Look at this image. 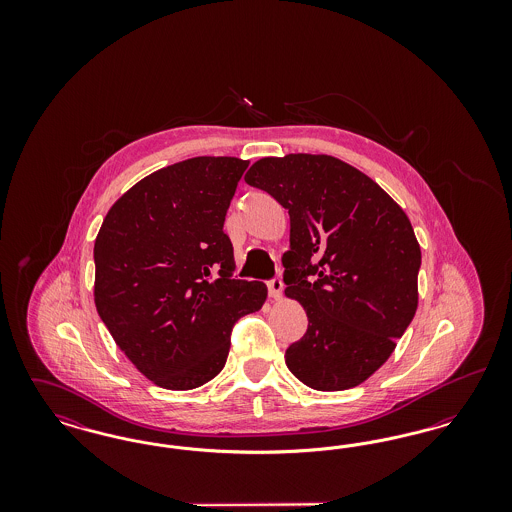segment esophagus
<instances>
[{
    "instance_id": "34e87169",
    "label": "esophagus",
    "mask_w": 512,
    "mask_h": 512,
    "mask_svg": "<svg viewBox=\"0 0 512 512\" xmlns=\"http://www.w3.org/2000/svg\"><path fill=\"white\" fill-rule=\"evenodd\" d=\"M268 295L270 297H274V299H280V295H282V290H284V282H282V278L280 276H274V278H270L267 282Z\"/></svg>"
}]
</instances>
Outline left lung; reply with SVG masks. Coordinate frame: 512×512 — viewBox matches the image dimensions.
<instances>
[{"label": "left lung", "instance_id": "obj_1", "mask_svg": "<svg viewBox=\"0 0 512 512\" xmlns=\"http://www.w3.org/2000/svg\"><path fill=\"white\" fill-rule=\"evenodd\" d=\"M245 182L290 215L284 284L309 326L286 349V365L313 390L359 386L416 313L422 257L411 220L374 180L330 155L265 157Z\"/></svg>", "mask_w": 512, "mask_h": 512}]
</instances>
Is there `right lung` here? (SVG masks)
I'll return each mask as SVG.
<instances>
[{
    "instance_id": "1",
    "label": "right lung",
    "mask_w": 512,
    "mask_h": 512,
    "mask_svg": "<svg viewBox=\"0 0 512 512\" xmlns=\"http://www.w3.org/2000/svg\"><path fill=\"white\" fill-rule=\"evenodd\" d=\"M249 161L194 157L153 172L109 209L94 245L96 307L146 378L194 390L224 368L240 318L267 299L232 278L224 217Z\"/></svg>"
}]
</instances>
